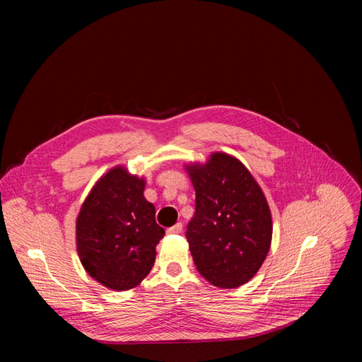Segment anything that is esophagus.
<instances>
[{"label":"esophagus","mask_w":362,"mask_h":362,"mask_svg":"<svg viewBox=\"0 0 362 362\" xmlns=\"http://www.w3.org/2000/svg\"><path fill=\"white\" fill-rule=\"evenodd\" d=\"M181 231H182V223H177L168 229V234H180Z\"/></svg>","instance_id":"1"}]
</instances>
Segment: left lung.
<instances>
[{"mask_svg": "<svg viewBox=\"0 0 362 362\" xmlns=\"http://www.w3.org/2000/svg\"><path fill=\"white\" fill-rule=\"evenodd\" d=\"M184 168L196 192L185 233L196 269L216 287L243 286L257 275L272 243L264 193L245 164L225 152Z\"/></svg>", "mask_w": 362, "mask_h": 362, "instance_id": "8db88e82", "label": "left lung"}]
</instances>
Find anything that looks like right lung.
<instances>
[{
	"instance_id": "obj_1",
	"label": "right lung",
	"mask_w": 362,
	"mask_h": 362,
	"mask_svg": "<svg viewBox=\"0 0 362 362\" xmlns=\"http://www.w3.org/2000/svg\"><path fill=\"white\" fill-rule=\"evenodd\" d=\"M145 178L115 166L95 182L75 225L76 252L84 270L116 291L144 281L156 262L164 229L146 201Z\"/></svg>"
}]
</instances>
